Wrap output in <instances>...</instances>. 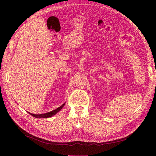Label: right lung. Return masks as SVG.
<instances>
[{
    "label": "right lung",
    "instance_id": "obj_1",
    "mask_svg": "<svg viewBox=\"0 0 156 156\" xmlns=\"http://www.w3.org/2000/svg\"><path fill=\"white\" fill-rule=\"evenodd\" d=\"M65 103H64L63 105H61L60 107H58L57 108H56V109L52 111H50L49 112H47V113H44V114H40V115H35V114H32V113H30L29 112H28L29 113V114L30 115H32V116H34L35 118H49V117H51L54 116L55 115H56V113H57L58 112H59L62 108H63V107L64 106Z\"/></svg>",
    "mask_w": 156,
    "mask_h": 156
}]
</instances>
